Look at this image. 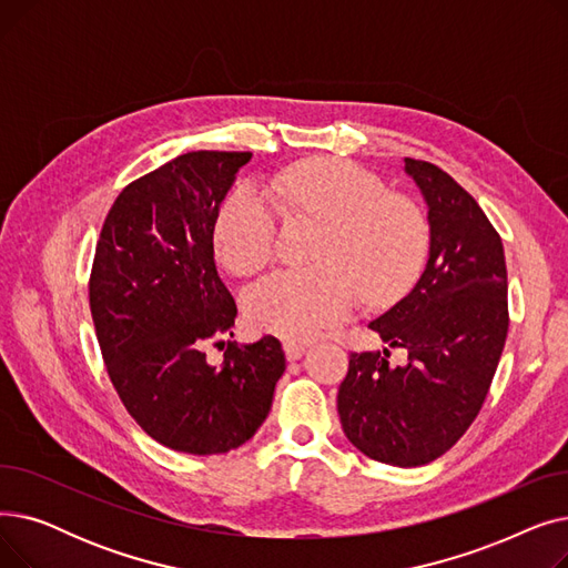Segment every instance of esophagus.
<instances>
[{"instance_id":"34e87169","label":"esophagus","mask_w":568,"mask_h":568,"mask_svg":"<svg viewBox=\"0 0 568 568\" xmlns=\"http://www.w3.org/2000/svg\"><path fill=\"white\" fill-rule=\"evenodd\" d=\"M283 349H285V356H287L290 362L302 359V356L306 354V345L304 343H296V341H285Z\"/></svg>"}]
</instances>
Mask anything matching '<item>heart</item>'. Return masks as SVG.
Here are the masks:
<instances>
[{
	"label": "heart",
	"mask_w": 568,
	"mask_h": 568,
	"mask_svg": "<svg viewBox=\"0 0 568 568\" xmlns=\"http://www.w3.org/2000/svg\"><path fill=\"white\" fill-rule=\"evenodd\" d=\"M268 194L242 182L221 206L214 230L219 257L251 276L278 251V206L326 221L313 268H285L246 294V317L260 332L308 341L349 320L362 294L373 306L396 302L419 276L430 227L422 206L354 163L300 161L274 179Z\"/></svg>",
	"instance_id": "b5f03b06"
}]
</instances>
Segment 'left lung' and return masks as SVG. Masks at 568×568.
<instances>
[{"instance_id": "1", "label": "left lung", "mask_w": 568, "mask_h": 568, "mask_svg": "<svg viewBox=\"0 0 568 568\" xmlns=\"http://www.w3.org/2000/svg\"><path fill=\"white\" fill-rule=\"evenodd\" d=\"M428 202L430 257L419 283L371 329L389 349L352 352L338 389L347 439L386 465H426L465 435L481 412L509 332L499 232L454 176L405 159Z\"/></svg>"}]
</instances>
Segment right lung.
I'll return each mask as SVG.
<instances>
[{"instance_id": "right-lung-1", "label": "right lung", "mask_w": 568, "mask_h": 568, "mask_svg": "<svg viewBox=\"0 0 568 568\" xmlns=\"http://www.w3.org/2000/svg\"><path fill=\"white\" fill-rule=\"evenodd\" d=\"M251 152H189L116 195L97 242L89 308L105 371L135 424L172 452L227 454L272 409L285 352L239 347L236 304L214 262V225ZM225 346L212 367L205 347Z\"/></svg>"}]
</instances>
